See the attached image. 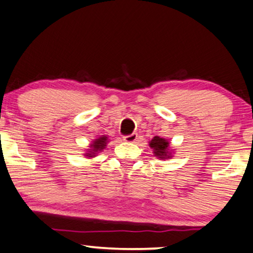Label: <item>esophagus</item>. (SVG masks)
Instances as JSON below:
<instances>
[{"instance_id": "esophagus-1", "label": "esophagus", "mask_w": 253, "mask_h": 253, "mask_svg": "<svg viewBox=\"0 0 253 253\" xmlns=\"http://www.w3.org/2000/svg\"><path fill=\"white\" fill-rule=\"evenodd\" d=\"M137 139V134L136 133H131L129 135H126L124 136V141L128 142V143H134Z\"/></svg>"}]
</instances>
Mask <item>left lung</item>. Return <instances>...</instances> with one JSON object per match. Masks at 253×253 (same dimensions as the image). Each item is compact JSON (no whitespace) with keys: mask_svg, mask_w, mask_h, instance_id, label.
<instances>
[{"mask_svg":"<svg viewBox=\"0 0 253 253\" xmlns=\"http://www.w3.org/2000/svg\"><path fill=\"white\" fill-rule=\"evenodd\" d=\"M168 145L169 143L167 139L165 138H161L159 136H154L152 139H151L150 142V146L152 148L154 151V154H156L157 157L161 158V159H165V158H169L168 156Z\"/></svg>","mask_w":253,"mask_h":253,"instance_id":"left-lung-1","label":"left lung"}]
</instances>
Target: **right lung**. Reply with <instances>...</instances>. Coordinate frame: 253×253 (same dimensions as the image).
Returning <instances> with one entry per match:
<instances>
[{
  "instance_id": "1",
  "label": "right lung",
  "mask_w": 253,
  "mask_h": 253,
  "mask_svg": "<svg viewBox=\"0 0 253 253\" xmlns=\"http://www.w3.org/2000/svg\"><path fill=\"white\" fill-rule=\"evenodd\" d=\"M105 144H107V137L105 136H102L100 138H97L94 141V143L92 144V151H90V153H87V157H92L95 154V152H99V151L103 150V148L105 146Z\"/></svg>"
}]
</instances>
